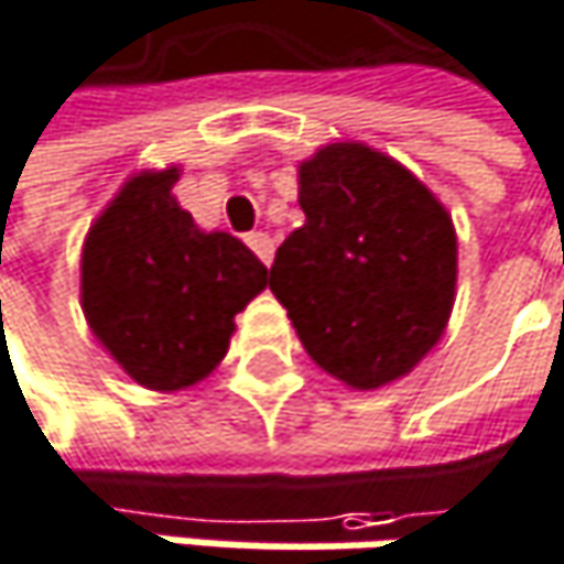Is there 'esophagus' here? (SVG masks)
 I'll list each match as a JSON object with an SVG mask.
<instances>
[{"label": "esophagus", "instance_id": "34e87169", "mask_svg": "<svg viewBox=\"0 0 564 564\" xmlns=\"http://www.w3.org/2000/svg\"><path fill=\"white\" fill-rule=\"evenodd\" d=\"M247 243H250V250L260 257V263L270 267V260H273V237L263 234V230H253V234H247Z\"/></svg>", "mask_w": 564, "mask_h": 564}]
</instances>
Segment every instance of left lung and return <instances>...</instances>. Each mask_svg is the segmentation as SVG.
I'll return each mask as SVG.
<instances>
[{
	"label": "left lung",
	"mask_w": 564,
	"mask_h": 564,
	"mask_svg": "<svg viewBox=\"0 0 564 564\" xmlns=\"http://www.w3.org/2000/svg\"><path fill=\"white\" fill-rule=\"evenodd\" d=\"M307 224L276 247L270 291L330 377L377 390L443 337L456 294V230L403 164L327 144L301 164Z\"/></svg>",
	"instance_id": "8db88e82"
}]
</instances>
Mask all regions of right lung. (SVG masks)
I'll return each instance as SVG.
<instances>
[{
  "instance_id": "1",
  "label": "right lung",
  "mask_w": 564,
  "mask_h": 564,
  "mask_svg": "<svg viewBox=\"0 0 564 564\" xmlns=\"http://www.w3.org/2000/svg\"><path fill=\"white\" fill-rule=\"evenodd\" d=\"M177 167L138 174L105 207L82 250L88 327L131 380L181 390L227 354L234 314L267 267L230 234H204L171 197Z\"/></svg>"
}]
</instances>
